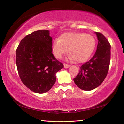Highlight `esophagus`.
<instances>
[{
    "instance_id": "esophagus-1",
    "label": "esophagus",
    "mask_w": 124,
    "mask_h": 124,
    "mask_svg": "<svg viewBox=\"0 0 124 124\" xmlns=\"http://www.w3.org/2000/svg\"><path fill=\"white\" fill-rule=\"evenodd\" d=\"M70 67V64H64V67L65 68H69V67Z\"/></svg>"
}]
</instances>
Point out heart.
I'll use <instances>...</instances> for the list:
<instances>
[{"label":"heart","instance_id":"heart-1","mask_svg":"<svg viewBox=\"0 0 124 124\" xmlns=\"http://www.w3.org/2000/svg\"><path fill=\"white\" fill-rule=\"evenodd\" d=\"M96 40L91 34L80 32L62 34L59 39L52 43V49L56 58H61L67 52L78 62H84L89 58L95 50Z\"/></svg>","mask_w":124,"mask_h":124}]
</instances>
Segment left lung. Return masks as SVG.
Listing matches in <instances>:
<instances>
[{"label": "left lung", "instance_id": "8db88e82", "mask_svg": "<svg viewBox=\"0 0 124 124\" xmlns=\"http://www.w3.org/2000/svg\"><path fill=\"white\" fill-rule=\"evenodd\" d=\"M98 44L95 54L81 67L73 79L80 89L86 91L95 89L102 83L108 74L110 61V44L102 33L96 32Z\"/></svg>", "mask_w": 124, "mask_h": 124}]
</instances>
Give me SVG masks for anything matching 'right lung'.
<instances>
[{
    "label": "right lung",
    "instance_id": "right-lung-1",
    "mask_svg": "<svg viewBox=\"0 0 124 124\" xmlns=\"http://www.w3.org/2000/svg\"><path fill=\"white\" fill-rule=\"evenodd\" d=\"M49 30H38L27 35L16 49V62L22 82L31 91L43 93L56 82V74L63 64L52 54Z\"/></svg>",
    "mask_w": 124,
    "mask_h": 124
}]
</instances>
